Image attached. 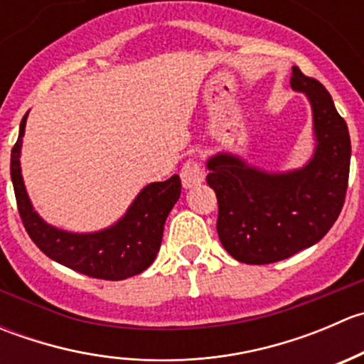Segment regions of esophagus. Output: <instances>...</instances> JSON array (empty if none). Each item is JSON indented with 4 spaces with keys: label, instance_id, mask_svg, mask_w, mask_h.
<instances>
[{
    "label": "esophagus",
    "instance_id": "obj_1",
    "mask_svg": "<svg viewBox=\"0 0 364 364\" xmlns=\"http://www.w3.org/2000/svg\"><path fill=\"white\" fill-rule=\"evenodd\" d=\"M181 181L185 188H192V186L200 185L204 181V168L200 167V164L197 160H188L183 165L181 172Z\"/></svg>",
    "mask_w": 364,
    "mask_h": 364
}]
</instances>
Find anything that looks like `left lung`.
<instances>
[{"label": "left lung", "instance_id": "8db88e82", "mask_svg": "<svg viewBox=\"0 0 364 364\" xmlns=\"http://www.w3.org/2000/svg\"><path fill=\"white\" fill-rule=\"evenodd\" d=\"M292 90L314 112L315 151L304 167L266 172L240 156L218 153L205 164L218 200L216 230L223 248L245 264H271L311 247L328 234L345 203L350 137L329 91L292 67Z\"/></svg>", "mask_w": 364, "mask_h": 364}]
</instances>
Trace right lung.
<instances>
[{
    "label": "right lung",
    "mask_w": 364,
    "mask_h": 364,
    "mask_svg": "<svg viewBox=\"0 0 364 364\" xmlns=\"http://www.w3.org/2000/svg\"><path fill=\"white\" fill-rule=\"evenodd\" d=\"M26 117L28 114L21 121L19 139L12 148L10 176L21 220L33 243L49 259L100 280H124L148 269L160 250L165 220L181 193L179 176L144 186L123 218L109 229L90 234L56 229L43 222L33 209L21 174Z\"/></svg>",
    "instance_id": "obj_1"
}]
</instances>
